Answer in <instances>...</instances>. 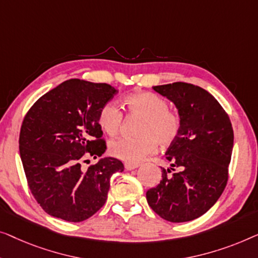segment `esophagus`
Listing matches in <instances>:
<instances>
[{
    "label": "esophagus",
    "instance_id": "34e87169",
    "mask_svg": "<svg viewBox=\"0 0 258 258\" xmlns=\"http://www.w3.org/2000/svg\"><path fill=\"white\" fill-rule=\"evenodd\" d=\"M139 167V165L138 164H128V162H126L125 164V169L126 170H132V169H136Z\"/></svg>",
    "mask_w": 258,
    "mask_h": 258
}]
</instances>
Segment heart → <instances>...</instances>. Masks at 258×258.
Instances as JSON below:
<instances>
[{
    "label": "heart",
    "instance_id": "b5f03b06",
    "mask_svg": "<svg viewBox=\"0 0 258 258\" xmlns=\"http://www.w3.org/2000/svg\"><path fill=\"white\" fill-rule=\"evenodd\" d=\"M132 114L141 115L137 138L121 137L110 143V153L128 164H139L157 150L158 143L166 146L176 139L181 128V118L175 111L169 110L168 101L153 92L131 93L122 100ZM101 130L108 136L119 132L122 122V112L114 101L101 107L98 117Z\"/></svg>",
    "mask_w": 258,
    "mask_h": 258
}]
</instances>
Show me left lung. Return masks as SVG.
Wrapping results in <instances>:
<instances>
[{
  "instance_id": "left-lung-1",
  "label": "left lung",
  "mask_w": 258,
  "mask_h": 258,
  "mask_svg": "<svg viewBox=\"0 0 258 258\" xmlns=\"http://www.w3.org/2000/svg\"><path fill=\"white\" fill-rule=\"evenodd\" d=\"M153 90L175 105L181 128L166 152L170 168L161 169L162 180L146 199L164 220L188 222L208 212L223 193L234 131L219 101L200 86L176 82ZM174 166L179 170L172 173Z\"/></svg>"
}]
</instances>
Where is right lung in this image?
I'll return each instance as SVG.
<instances>
[{"instance_id": "add662e5", "label": "right lung", "mask_w": 258, "mask_h": 258, "mask_svg": "<svg viewBox=\"0 0 258 258\" xmlns=\"http://www.w3.org/2000/svg\"><path fill=\"white\" fill-rule=\"evenodd\" d=\"M117 92L105 83L69 79L39 98L24 117L21 160L32 195L49 215L69 222L89 219L106 202L111 176L124 170L114 158L100 159L88 170L81 165L106 151L98 117Z\"/></svg>"}]
</instances>
